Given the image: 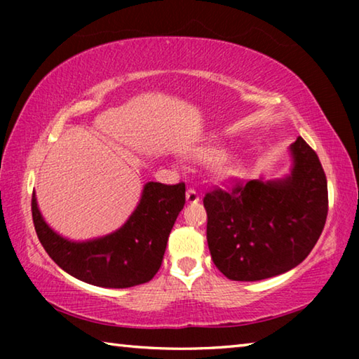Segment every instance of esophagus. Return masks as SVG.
I'll return each instance as SVG.
<instances>
[{"label": "esophagus", "instance_id": "esophagus-1", "mask_svg": "<svg viewBox=\"0 0 359 359\" xmlns=\"http://www.w3.org/2000/svg\"><path fill=\"white\" fill-rule=\"evenodd\" d=\"M199 201V194L194 188H188L187 190V203L190 204H196Z\"/></svg>", "mask_w": 359, "mask_h": 359}]
</instances>
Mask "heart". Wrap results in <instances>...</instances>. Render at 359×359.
<instances>
[{"label":"heart","mask_w":359,"mask_h":359,"mask_svg":"<svg viewBox=\"0 0 359 359\" xmlns=\"http://www.w3.org/2000/svg\"><path fill=\"white\" fill-rule=\"evenodd\" d=\"M224 157V151L218 147H201L193 151V158L201 165H217V174L220 179H233L239 174V166L236 165V161L228 160Z\"/></svg>","instance_id":"heart-1"}]
</instances>
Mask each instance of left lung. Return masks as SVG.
Instances as JSON below:
<instances>
[{
    "label": "left lung",
    "mask_w": 359,
    "mask_h": 359,
    "mask_svg": "<svg viewBox=\"0 0 359 359\" xmlns=\"http://www.w3.org/2000/svg\"><path fill=\"white\" fill-rule=\"evenodd\" d=\"M293 168L280 180L234 182L205 193L208 245L214 264L238 282L293 269L312 252L327 215V182L315 151L299 136Z\"/></svg>",
    "instance_id": "left-lung-1"
}]
</instances>
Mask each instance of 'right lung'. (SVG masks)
<instances>
[{
  "label": "right lung",
  "instance_id": "1",
  "mask_svg": "<svg viewBox=\"0 0 359 359\" xmlns=\"http://www.w3.org/2000/svg\"><path fill=\"white\" fill-rule=\"evenodd\" d=\"M185 205V184L149 182L141 201L120 229L85 242L57 234L44 222L33 193L32 214L44 250L69 276L102 288H130L154 278L165 257L169 233Z\"/></svg>",
  "mask_w": 359,
  "mask_h": 359
}]
</instances>
